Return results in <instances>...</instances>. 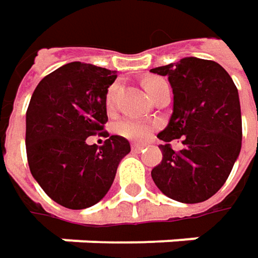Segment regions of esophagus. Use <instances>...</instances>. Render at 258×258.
Listing matches in <instances>:
<instances>
[{
	"mask_svg": "<svg viewBox=\"0 0 258 258\" xmlns=\"http://www.w3.org/2000/svg\"><path fill=\"white\" fill-rule=\"evenodd\" d=\"M132 150L134 151H141V150H144V145H141V144H132Z\"/></svg>",
	"mask_w": 258,
	"mask_h": 258,
	"instance_id": "esophagus-1",
	"label": "esophagus"
}]
</instances>
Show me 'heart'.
Wrapping results in <instances>:
<instances>
[{
	"instance_id": "b5f03b06",
	"label": "heart",
	"mask_w": 258,
	"mask_h": 258,
	"mask_svg": "<svg viewBox=\"0 0 258 258\" xmlns=\"http://www.w3.org/2000/svg\"><path fill=\"white\" fill-rule=\"evenodd\" d=\"M163 82H166V81L158 78V76H148L144 79V88L148 92V95H151L157 86ZM116 94H117V86H111L107 92V97H105V102L108 107H111L114 104ZM154 127H156V124L151 121L139 119H124L117 123L116 131L124 138L134 139V141H144L151 135Z\"/></svg>"
}]
</instances>
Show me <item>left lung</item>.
I'll return each instance as SVG.
<instances>
[{
    "mask_svg": "<svg viewBox=\"0 0 258 258\" xmlns=\"http://www.w3.org/2000/svg\"><path fill=\"white\" fill-rule=\"evenodd\" d=\"M167 76L173 89V113L157 137L161 163L151 170L157 188L169 198L195 204L209 200L226 182L241 151L242 121L238 89L229 73L212 60L186 57L151 69ZM182 138L173 152L168 142Z\"/></svg>",
    "mask_w": 258,
    "mask_h": 258,
    "instance_id": "left-lung-1",
    "label": "left lung"
}]
</instances>
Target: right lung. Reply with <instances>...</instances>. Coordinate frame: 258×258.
Wrapping results in <instances>:
<instances>
[{"label": "right lung", "instance_id": "1", "mask_svg": "<svg viewBox=\"0 0 258 258\" xmlns=\"http://www.w3.org/2000/svg\"><path fill=\"white\" fill-rule=\"evenodd\" d=\"M117 75L73 61L38 83L26 111L29 169L57 204L82 210L108 192L120 160L131 151L127 139L111 135L104 145H88L107 123L105 97Z\"/></svg>", "mask_w": 258, "mask_h": 258}]
</instances>
